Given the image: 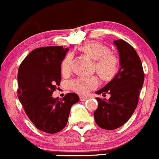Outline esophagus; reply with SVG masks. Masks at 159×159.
<instances>
[{
	"label": "esophagus",
	"mask_w": 159,
	"mask_h": 159,
	"mask_svg": "<svg viewBox=\"0 0 159 159\" xmlns=\"http://www.w3.org/2000/svg\"><path fill=\"white\" fill-rule=\"evenodd\" d=\"M80 100H81V101H86V99H88V98L87 97H86V96H80Z\"/></svg>",
	"instance_id": "esophagus-1"
}]
</instances>
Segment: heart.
Here are the masks:
<instances>
[{
    "mask_svg": "<svg viewBox=\"0 0 159 159\" xmlns=\"http://www.w3.org/2000/svg\"><path fill=\"white\" fill-rule=\"evenodd\" d=\"M80 51L95 60V68L98 74L103 80H109L114 77L119 70V62L115 55L109 53L106 45L99 42H90L80 48ZM73 56L69 53L61 63V72L63 75L70 73ZM96 76H80L70 83V88L80 94H86L98 86Z\"/></svg>",
    "mask_w": 159,
    "mask_h": 159,
    "instance_id": "obj_1",
    "label": "heart"
}]
</instances>
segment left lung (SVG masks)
<instances>
[{
    "label": "left lung",
    "mask_w": 159,
    "mask_h": 159,
    "mask_svg": "<svg viewBox=\"0 0 159 159\" xmlns=\"http://www.w3.org/2000/svg\"><path fill=\"white\" fill-rule=\"evenodd\" d=\"M119 55V72L96 94H110L109 99L96 98L98 108L94 112L96 124L102 129L113 130L128 122L138 105L144 83L142 62L135 49L125 40H114Z\"/></svg>",
    "instance_id": "1"
}]
</instances>
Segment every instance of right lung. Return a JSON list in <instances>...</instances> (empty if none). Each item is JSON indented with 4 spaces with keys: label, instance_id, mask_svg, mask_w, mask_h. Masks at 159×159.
<instances>
[{
    "label": "right lung",
    "instance_id": "add662e5",
    "mask_svg": "<svg viewBox=\"0 0 159 159\" xmlns=\"http://www.w3.org/2000/svg\"><path fill=\"white\" fill-rule=\"evenodd\" d=\"M68 48L53 46L32 50L20 65L17 96L26 114L39 130L57 133L67 123L72 106L80 101L74 93L63 99L53 97L61 81V63Z\"/></svg>",
    "mask_w": 159,
    "mask_h": 159
}]
</instances>
